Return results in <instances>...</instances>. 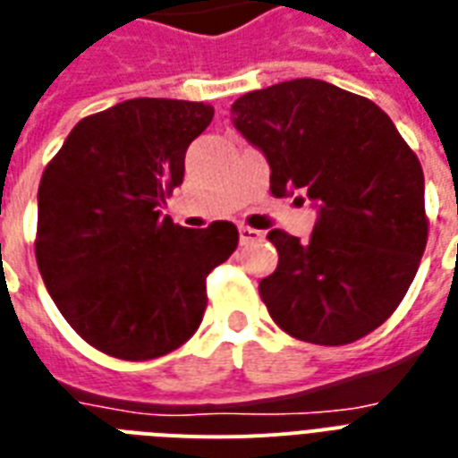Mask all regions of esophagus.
<instances>
[{"label": "esophagus", "mask_w": 458, "mask_h": 458, "mask_svg": "<svg viewBox=\"0 0 458 458\" xmlns=\"http://www.w3.org/2000/svg\"><path fill=\"white\" fill-rule=\"evenodd\" d=\"M239 236H241V243L246 246V243H255V241H262V233L258 229H252V226H239Z\"/></svg>", "instance_id": "34e87169"}]
</instances>
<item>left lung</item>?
<instances>
[{
    "label": "left lung",
    "instance_id": "1",
    "mask_svg": "<svg viewBox=\"0 0 458 458\" xmlns=\"http://www.w3.org/2000/svg\"><path fill=\"white\" fill-rule=\"evenodd\" d=\"M236 130L272 167V196L319 206L310 241L267 233L279 265L259 298L281 331L347 345L397 310L428 241L423 170L393 120L369 98L302 78L248 91Z\"/></svg>",
    "mask_w": 458,
    "mask_h": 458
}]
</instances>
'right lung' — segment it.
I'll return each mask as SVG.
<instances>
[{"label": "right lung", "instance_id": "1", "mask_svg": "<svg viewBox=\"0 0 458 458\" xmlns=\"http://www.w3.org/2000/svg\"><path fill=\"white\" fill-rule=\"evenodd\" d=\"M212 106L130 98L87 115L44 167L35 258L58 312L104 354L146 361L199 331L208 274L239 246L232 222L160 215Z\"/></svg>", "mask_w": 458, "mask_h": 458}]
</instances>
